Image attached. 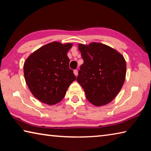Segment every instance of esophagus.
<instances>
[{
    "instance_id": "obj_1",
    "label": "esophagus",
    "mask_w": 151,
    "mask_h": 151,
    "mask_svg": "<svg viewBox=\"0 0 151 151\" xmlns=\"http://www.w3.org/2000/svg\"><path fill=\"white\" fill-rule=\"evenodd\" d=\"M74 74H75V75L76 76H77V75H78V70H74Z\"/></svg>"
}]
</instances>
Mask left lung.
<instances>
[{
  "label": "left lung",
  "mask_w": 151,
  "mask_h": 151,
  "mask_svg": "<svg viewBox=\"0 0 151 151\" xmlns=\"http://www.w3.org/2000/svg\"><path fill=\"white\" fill-rule=\"evenodd\" d=\"M84 63L76 81L86 97L96 106L113 100L122 87L127 72L123 56L114 48L99 42L78 44Z\"/></svg>",
  "instance_id": "8db88e82"
}]
</instances>
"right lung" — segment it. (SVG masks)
Here are the masks:
<instances>
[{"label":"right lung","instance_id":"add662e5","mask_svg":"<svg viewBox=\"0 0 151 151\" xmlns=\"http://www.w3.org/2000/svg\"><path fill=\"white\" fill-rule=\"evenodd\" d=\"M72 43L52 42L29 55L24 63L26 83L32 95L53 105L62 101L70 84L76 80L70 69L67 52Z\"/></svg>","mask_w":151,"mask_h":151}]
</instances>
